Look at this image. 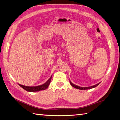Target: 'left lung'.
<instances>
[{
  "instance_id": "8db88e82",
  "label": "left lung",
  "mask_w": 120,
  "mask_h": 120,
  "mask_svg": "<svg viewBox=\"0 0 120 120\" xmlns=\"http://www.w3.org/2000/svg\"><path fill=\"white\" fill-rule=\"evenodd\" d=\"M70 82V85H71L73 87H74L76 89H79V90H87V89H92V88H94L95 87H97V86L99 84V83H98L96 85H95L94 86H90V87H79V86H78L77 85H75V84H73V83H72V82H71V81H69Z\"/></svg>"
}]
</instances>
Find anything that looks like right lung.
Returning a JSON list of instances; mask_svg holds the SVG:
<instances>
[{"instance_id":"1","label":"right lung","mask_w":120,"mask_h":120,"mask_svg":"<svg viewBox=\"0 0 120 120\" xmlns=\"http://www.w3.org/2000/svg\"><path fill=\"white\" fill-rule=\"evenodd\" d=\"M52 76H51L50 78L46 82L45 84H42L41 85L38 86H33V87H31V86H23L21 84H19V85L20 87H22L24 90L28 92H38L41 90H45L46 89H47L49 87V85H50L51 81L52 79Z\"/></svg>"}]
</instances>
